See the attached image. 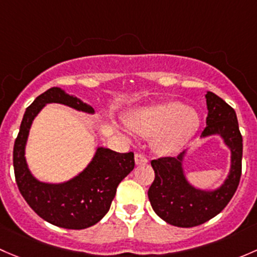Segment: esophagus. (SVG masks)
<instances>
[{"label": "esophagus", "instance_id": "esophagus-1", "mask_svg": "<svg viewBox=\"0 0 257 257\" xmlns=\"http://www.w3.org/2000/svg\"><path fill=\"white\" fill-rule=\"evenodd\" d=\"M135 162H136V165H146L148 160L146 158V156L142 155V153H136L135 155Z\"/></svg>", "mask_w": 257, "mask_h": 257}]
</instances>
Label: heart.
Here are the masks:
<instances>
[{
  "instance_id": "b5f03b06",
  "label": "heart",
  "mask_w": 257,
  "mask_h": 257,
  "mask_svg": "<svg viewBox=\"0 0 257 257\" xmlns=\"http://www.w3.org/2000/svg\"><path fill=\"white\" fill-rule=\"evenodd\" d=\"M199 125L197 111L177 100L153 104L136 111L130 126L137 134L157 137L156 148L162 153L179 150Z\"/></svg>"
}]
</instances>
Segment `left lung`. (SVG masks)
<instances>
[{
  "label": "left lung",
  "mask_w": 257,
  "mask_h": 257,
  "mask_svg": "<svg viewBox=\"0 0 257 257\" xmlns=\"http://www.w3.org/2000/svg\"><path fill=\"white\" fill-rule=\"evenodd\" d=\"M207 127L202 137L220 135L231 150V169L219 189L204 192L187 182L182 168L184 152L177 157H160L151 161L155 181L148 189L153 210L168 224L179 227L200 225L218 215L236 192L241 177L242 136L236 113L230 105L214 92L208 91Z\"/></svg>",
  "instance_id": "1"
}]
</instances>
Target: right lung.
Returning <instances> with one entry per match:
<instances>
[{
	"label": "right lung",
	"mask_w": 257,
	"mask_h": 257,
	"mask_svg": "<svg viewBox=\"0 0 257 257\" xmlns=\"http://www.w3.org/2000/svg\"><path fill=\"white\" fill-rule=\"evenodd\" d=\"M49 102L94 112L91 106L59 88H50L37 96L26 110L13 147L16 183L27 204L42 219L64 229H86L101 220L109 211L117 186L135 167L134 152L118 153L100 147L85 171L71 181L63 184L38 182L27 167L25 146L32 121Z\"/></svg>",
	"instance_id": "add662e5"
}]
</instances>
